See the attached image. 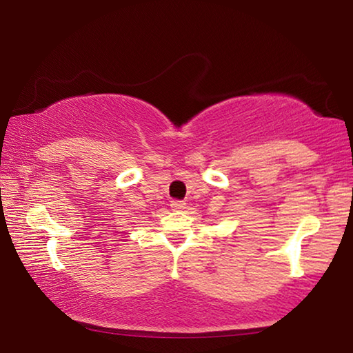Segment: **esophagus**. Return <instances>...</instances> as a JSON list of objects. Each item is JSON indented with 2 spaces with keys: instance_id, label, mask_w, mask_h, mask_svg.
Masks as SVG:
<instances>
[{
  "instance_id": "1",
  "label": "esophagus",
  "mask_w": 353,
  "mask_h": 353,
  "mask_svg": "<svg viewBox=\"0 0 353 353\" xmlns=\"http://www.w3.org/2000/svg\"><path fill=\"white\" fill-rule=\"evenodd\" d=\"M171 208L172 210H182V208H185V202L183 201H171Z\"/></svg>"
}]
</instances>
